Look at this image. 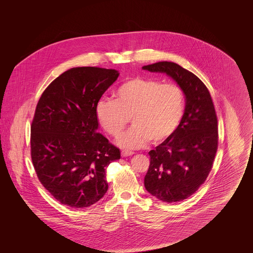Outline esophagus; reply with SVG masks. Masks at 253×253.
Returning <instances> with one entry per match:
<instances>
[{"label":"esophagus","mask_w":253,"mask_h":253,"mask_svg":"<svg viewBox=\"0 0 253 253\" xmlns=\"http://www.w3.org/2000/svg\"><path fill=\"white\" fill-rule=\"evenodd\" d=\"M132 155H133V152H132V151H128V150L121 151V156H122V157H130V156H132Z\"/></svg>","instance_id":"obj_1"}]
</instances>
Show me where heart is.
Masks as SVG:
<instances>
[{
  "label": "heart",
  "instance_id": "obj_1",
  "mask_svg": "<svg viewBox=\"0 0 253 253\" xmlns=\"http://www.w3.org/2000/svg\"><path fill=\"white\" fill-rule=\"evenodd\" d=\"M185 109L180 87L148 78L135 77L116 90L115 100L100 99L96 119L102 129L118 137L131 117L132 127L119 139L130 149L142 148L150 140L154 145L165 142L175 132Z\"/></svg>",
  "mask_w": 253,
  "mask_h": 253
}]
</instances>
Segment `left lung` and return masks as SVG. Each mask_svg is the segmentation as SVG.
Returning a JSON list of instances; mask_svg holds the SVG:
<instances>
[{
  "instance_id": "left-lung-1",
  "label": "left lung",
  "mask_w": 253,
  "mask_h": 253,
  "mask_svg": "<svg viewBox=\"0 0 253 253\" xmlns=\"http://www.w3.org/2000/svg\"><path fill=\"white\" fill-rule=\"evenodd\" d=\"M166 73L180 86L186 97L185 112L175 132L149 152L146 190L157 199L174 203L195 193L212 168L218 147V126L212 98L203 82L171 61L143 66Z\"/></svg>"
}]
</instances>
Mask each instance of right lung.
<instances>
[{
  "instance_id": "right-lung-1",
  "label": "right lung",
  "mask_w": 253,
  "mask_h": 253,
  "mask_svg": "<svg viewBox=\"0 0 253 253\" xmlns=\"http://www.w3.org/2000/svg\"><path fill=\"white\" fill-rule=\"evenodd\" d=\"M119 72L74 67L43 91L31 123V159L42 185L71 208L95 204L108 190L105 169L120 149L96 132V103Z\"/></svg>"
}]
</instances>
